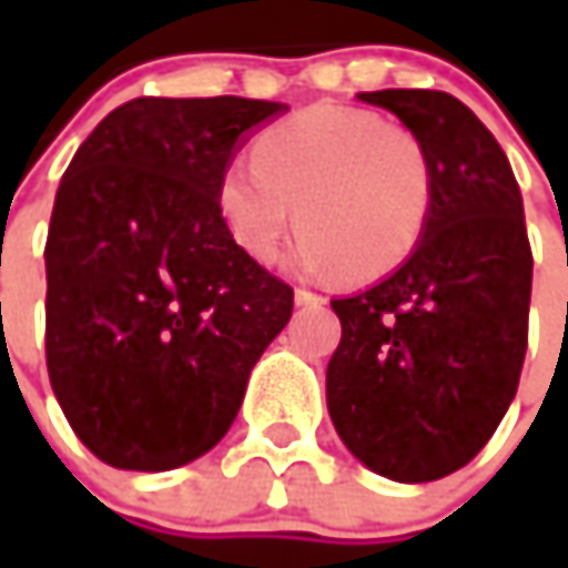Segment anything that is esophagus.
<instances>
[{"instance_id":"esophagus-1","label":"esophagus","mask_w":568,"mask_h":568,"mask_svg":"<svg viewBox=\"0 0 568 568\" xmlns=\"http://www.w3.org/2000/svg\"><path fill=\"white\" fill-rule=\"evenodd\" d=\"M296 306H325V296L313 294V291H306V287H296Z\"/></svg>"}]
</instances>
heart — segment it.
I'll return each mask as SVG.
<instances>
[{
	"instance_id": "obj_1",
	"label": "heart",
	"mask_w": 568,
	"mask_h": 568,
	"mask_svg": "<svg viewBox=\"0 0 568 568\" xmlns=\"http://www.w3.org/2000/svg\"><path fill=\"white\" fill-rule=\"evenodd\" d=\"M296 272L376 281L420 246L436 207V161L426 142L361 106L318 103L268 125L252 164L217 180L230 240L272 265L294 227Z\"/></svg>"
}]
</instances>
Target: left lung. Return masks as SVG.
Returning <instances> with one entry per match:
<instances>
[{
	"instance_id": "left-lung-1",
	"label": "left lung",
	"mask_w": 568,
	"mask_h": 568,
	"mask_svg": "<svg viewBox=\"0 0 568 568\" xmlns=\"http://www.w3.org/2000/svg\"><path fill=\"white\" fill-rule=\"evenodd\" d=\"M436 161V207L398 272L332 300V424L363 465L426 484L490 443L528 351L531 243L521 192L493 132L446 91H363Z\"/></svg>"
}]
</instances>
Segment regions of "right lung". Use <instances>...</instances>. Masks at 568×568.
Returning a JSON list of instances; mask_svg holds the SVG:
<instances>
[{
    "label": "right lung",
    "mask_w": 568,
    "mask_h": 568,
    "mask_svg": "<svg viewBox=\"0 0 568 568\" xmlns=\"http://www.w3.org/2000/svg\"><path fill=\"white\" fill-rule=\"evenodd\" d=\"M284 103L135 98L84 139L47 233V369L100 462L170 470L214 448L294 287L230 240L217 180Z\"/></svg>",
    "instance_id": "add662e5"
}]
</instances>
